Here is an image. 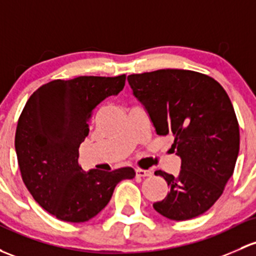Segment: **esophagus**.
I'll use <instances>...</instances> for the list:
<instances>
[{
    "label": "esophagus",
    "instance_id": "34e87169",
    "mask_svg": "<svg viewBox=\"0 0 256 256\" xmlns=\"http://www.w3.org/2000/svg\"><path fill=\"white\" fill-rule=\"evenodd\" d=\"M136 176H141V178L150 176H152V172H150V170H144V169L137 168V169H136Z\"/></svg>",
    "mask_w": 256,
    "mask_h": 256
}]
</instances>
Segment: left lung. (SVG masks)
Listing matches in <instances>:
<instances>
[{"label": "left lung", "mask_w": 256, "mask_h": 256, "mask_svg": "<svg viewBox=\"0 0 256 256\" xmlns=\"http://www.w3.org/2000/svg\"><path fill=\"white\" fill-rule=\"evenodd\" d=\"M134 96L157 135L173 137L182 160L178 176L157 170L169 192L153 208L173 220L206 212L222 195L239 153V125L230 99L217 80L188 70L130 74Z\"/></svg>", "instance_id": "obj_1"}]
</instances>
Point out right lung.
Instances as JSON below:
<instances>
[{
	"instance_id": "1",
	"label": "right lung",
	"mask_w": 256,
	"mask_h": 256,
	"mask_svg": "<svg viewBox=\"0 0 256 256\" xmlns=\"http://www.w3.org/2000/svg\"><path fill=\"white\" fill-rule=\"evenodd\" d=\"M125 80L121 74L51 80L32 94L22 112L14 138L22 179L34 200L56 218L90 220L108 205L118 182L135 176L131 166L86 172L78 164L94 109L118 96Z\"/></svg>"
}]
</instances>
